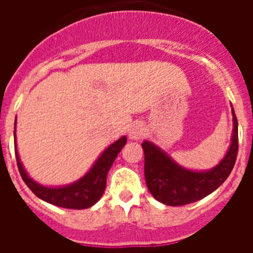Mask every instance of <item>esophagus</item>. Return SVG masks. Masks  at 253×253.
<instances>
[{"instance_id":"esophagus-1","label":"esophagus","mask_w":253,"mask_h":253,"mask_svg":"<svg viewBox=\"0 0 253 253\" xmlns=\"http://www.w3.org/2000/svg\"><path fill=\"white\" fill-rule=\"evenodd\" d=\"M146 125L143 123H135L131 125V128L129 129V138L133 140H139L146 135Z\"/></svg>"}]
</instances>
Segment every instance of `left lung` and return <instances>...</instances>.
I'll return each mask as SVG.
<instances>
[{
  "label": "left lung",
  "mask_w": 253,
  "mask_h": 253,
  "mask_svg": "<svg viewBox=\"0 0 253 253\" xmlns=\"http://www.w3.org/2000/svg\"><path fill=\"white\" fill-rule=\"evenodd\" d=\"M233 133L231 146L223 160L208 171H191L181 167L165 151L149 140L142 143L144 176L153 198L165 205L178 207L202 200L227 180L238 152V122L232 107Z\"/></svg>",
  "instance_id": "left-lung-1"
}]
</instances>
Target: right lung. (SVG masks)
I'll return each instance as SVG.
<instances>
[{"label": "right lung", "instance_id": "obj_1", "mask_svg": "<svg viewBox=\"0 0 253 253\" xmlns=\"http://www.w3.org/2000/svg\"><path fill=\"white\" fill-rule=\"evenodd\" d=\"M15 128H16V123H15ZM125 143H126V137H122L114 142L100 154V157L96 160L93 166L84 177L75 181L73 184L59 187L44 186L29 177L17 153L16 134H15V154H16L17 167L22 180L38 198L49 204L66 208V209H87L99 202L104 194L106 187L107 172L113 166L116 156L125 146Z\"/></svg>", "mask_w": 253, "mask_h": 253}]
</instances>
